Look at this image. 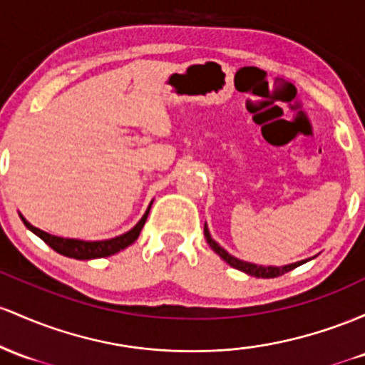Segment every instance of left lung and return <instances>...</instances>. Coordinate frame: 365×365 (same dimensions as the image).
<instances>
[{"mask_svg": "<svg viewBox=\"0 0 365 365\" xmlns=\"http://www.w3.org/2000/svg\"><path fill=\"white\" fill-rule=\"evenodd\" d=\"M205 232V237H207V243L210 245V248L214 250V252L217 253V255L220 257L222 260H226L231 267L237 269V271L241 272H247L250 274V276H255V277H265V279H269V277H279L282 276V274L293 271L294 267H298V265L305 264L307 260H302V262H297V264H292V265H284V267H264V265H255V264H248V262H243V260H237L235 259L232 255H229V253L226 252L224 248H220L219 245L215 243L214 240H212L210 232H208L207 226H205L203 229Z\"/></svg>", "mask_w": 365, "mask_h": 365, "instance_id": "1", "label": "left lung"}]
</instances>
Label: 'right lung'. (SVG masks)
<instances>
[{"mask_svg": "<svg viewBox=\"0 0 365 365\" xmlns=\"http://www.w3.org/2000/svg\"><path fill=\"white\" fill-rule=\"evenodd\" d=\"M150 207L148 210L145 212V215L141 217V220H139L130 231H128L122 236L112 237V240H105V241H81V240H67V237L51 236L48 235V232L41 231L38 227L31 226L22 215H20V219L24 220V224H26L27 229H31L36 236H39L48 247H51L55 252H58L60 255L71 257V259H77V260H91V259H101V257L115 255V253L120 252V250L128 248L129 245H133L134 241L138 240L143 226H145L146 217L150 214Z\"/></svg>", "mask_w": 365, "mask_h": 365, "instance_id": "add662e5", "label": "right lung"}]
</instances>
